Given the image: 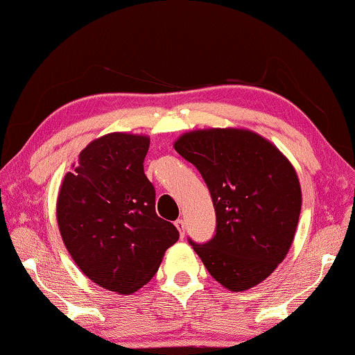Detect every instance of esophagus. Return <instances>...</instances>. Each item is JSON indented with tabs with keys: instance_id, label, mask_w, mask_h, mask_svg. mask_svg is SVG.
Listing matches in <instances>:
<instances>
[{
	"instance_id": "1",
	"label": "esophagus",
	"mask_w": 355,
	"mask_h": 355,
	"mask_svg": "<svg viewBox=\"0 0 355 355\" xmlns=\"http://www.w3.org/2000/svg\"><path fill=\"white\" fill-rule=\"evenodd\" d=\"M175 227L178 228L180 235H182V238L184 236V230H186V225H184V220L183 219H177L175 220Z\"/></svg>"
}]
</instances>
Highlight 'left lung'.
<instances>
[{
  "instance_id": "left-lung-1",
  "label": "left lung",
  "mask_w": 355,
  "mask_h": 355,
  "mask_svg": "<svg viewBox=\"0 0 355 355\" xmlns=\"http://www.w3.org/2000/svg\"><path fill=\"white\" fill-rule=\"evenodd\" d=\"M175 150L205 180L216 211L213 238L188 241L208 272L232 291L260 284L291 248L300 214V184L284 155L248 130H200Z\"/></svg>"
}]
</instances>
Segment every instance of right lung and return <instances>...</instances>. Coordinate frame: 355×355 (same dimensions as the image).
<instances>
[{"mask_svg": "<svg viewBox=\"0 0 355 355\" xmlns=\"http://www.w3.org/2000/svg\"><path fill=\"white\" fill-rule=\"evenodd\" d=\"M148 146V137L127 133L92 141L58 197L69 254L92 282L120 294L148 284L180 238L177 227L155 211V186L144 172Z\"/></svg>", "mask_w": 355, "mask_h": 355, "instance_id": "right-lung-1", "label": "right lung"}]
</instances>
